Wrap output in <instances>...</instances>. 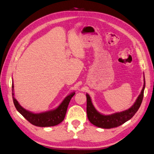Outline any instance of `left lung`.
Returning a JSON list of instances; mask_svg holds the SVG:
<instances>
[{"label":"left lung","instance_id":"8db88e82","mask_svg":"<svg viewBox=\"0 0 154 154\" xmlns=\"http://www.w3.org/2000/svg\"><path fill=\"white\" fill-rule=\"evenodd\" d=\"M144 83L143 88L137 99L135 103H134L132 107L126 110V111L116 112L111 115H103L98 112L94 108L90 96L88 94H86V100H87L86 101V112H87V116L89 121L97 127L105 129H111L120 126L124 124L125 122L131 119L139 110L142 101H143L144 90L145 88L144 79Z\"/></svg>","mask_w":154,"mask_h":154}]
</instances>
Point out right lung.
Segmentation results:
<instances>
[{"instance_id": "add662e5", "label": "right lung", "mask_w": 154, "mask_h": 154, "mask_svg": "<svg viewBox=\"0 0 154 154\" xmlns=\"http://www.w3.org/2000/svg\"><path fill=\"white\" fill-rule=\"evenodd\" d=\"M12 92H14V84L12 83ZM75 92L71 93L67 96L58 107L53 111H47L42 113L35 114L26 111L19 105L18 101L14 96L12 92V98L15 108L20 112L21 115L32 124L38 127H50L60 124L64 120L66 113L68 109L69 101Z\"/></svg>"}]
</instances>
